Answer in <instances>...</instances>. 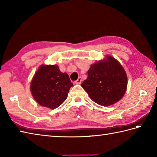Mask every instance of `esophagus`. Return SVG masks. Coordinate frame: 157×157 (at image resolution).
Listing matches in <instances>:
<instances>
[{"instance_id": "1", "label": "esophagus", "mask_w": 157, "mask_h": 157, "mask_svg": "<svg viewBox=\"0 0 157 157\" xmlns=\"http://www.w3.org/2000/svg\"><path fill=\"white\" fill-rule=\"evenodd\" d=\"M82 81V78H81V77H79V78H78V79L75 81V84H81Z\"/></svg>"}]
</instances>
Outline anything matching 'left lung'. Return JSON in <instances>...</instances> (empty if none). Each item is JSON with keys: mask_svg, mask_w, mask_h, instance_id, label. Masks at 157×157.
Segmentation results:
<instances>
[{"mask_svg": "<svg viewBox=\"0 0 157 157\" xmlns=\"http://www.w3.org/2000/svg\"><path fill=\"white\" fill-rule=\"evenodd\" d=\"M91 65L82 86L93 101L110 106L119 101L126 91L127 75L121 64L112 56Z\"/></svg>", "mask_w": 157, "mask_h": 157, "instance_id": "left-lung-1", "label": "left lung"}]
</instances>
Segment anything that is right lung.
I'll list each match as a JSON object with an SVG mask.
<instances>
[{
  "label": "right lung",
  "mask_w": 157,
  "mask_h": 157,
  "mask_svg": "<svg viewBox=\"0 0 157 157\" xmlns=\"http://www.w3.org/2000/svg\"><path fill=\"white\" fill-rule=\"evenodd\" d=\"M73 86L69 75L56 65H42L33 78L31 92L40 105L50 109L57 108L64 102Z\"/></svg>",
  "instance_id": "obj_1"
}]
</instances>
